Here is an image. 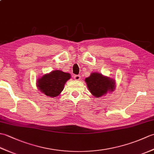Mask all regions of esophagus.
<instances>
[{
  "mask_svg": "<svg viewBox=\"0 0 154 154\" xmlns=\"http://www.w3.org/2000/svg\"><path fill=\"white\" fill-rule=\"evenodd\" d=\"M74 79L76 81H79L81 79V75H76L74 76Z\"/></svg>",
  "mask_w": 154,
  "mask_h": 154,
  "instance_id": "obj_1",
  "label": "esophagus"
}]
</instances>
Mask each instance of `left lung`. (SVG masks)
<instances>
[{"label": "left lung", "instance_id": "1", "mask_svg": "<svg viewBox=\"0 0 154 154\" xmlns=\"http://www.w3.org/2000/svg\"><path fill=\"white\" fill-rule=\"evenodd\" d=\"M85 82L90 92L97 98L104 95L107 91H113L115 85L114 80L98 73H93L86 78Z\"/></svg>", "mask_w": 154, "mask_h": 154}]
</instances>
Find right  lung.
<instances>
[{
    "mask_svg": "<svg viewBox=\"0 0 154 154\" xmlns=\"http://www.w3.org/2000/svg\"><path fill=\"white\" fill-rule=\"evenodd\" d=\"M70 74L61 71H54L44 75L38 80L37 87L46 96H58L63 89L65 82L70 79Z\"/></svg>",
    "mask_w": 154,
    "mask_h": 154,
    "instance_id": "add662e5",
    "label": "right lung"
}]
</instances>
